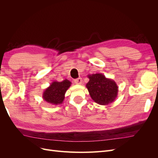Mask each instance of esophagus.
Wrapping results in <instances>:
<instances>
[{"label": "esophagus", "mask_w": 158, "mask_h": 158, "mask_svg": "<svg viewBox=\"0 0 158 158\" xmlns=\"http://www.w3.org/2000/svg\"><path fill=\"white\" fill-rule=\"evenodd\" d=\"M74 82H75V84H78V85L82 84V79L81 78H78L77 79L74 80Z\"/></svg>", "instance_id": "esophagus-1"}]
</instances>
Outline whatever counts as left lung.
Listing matches in <instances>:
<instances>
[{
    "label": "left lung",
    "mask_w": 158,
    "mask_h": 158,
    "mask_svg": "<svg viewBox=\"0 0 158 158\" xmlns=\"http://www.w3.org/2000/svg\"><path fill=\"white\" fill-rule=\"evenodd\" d=\"M88 77L89 80L86 88L95 103L106 106L115 100L118 88L113 80L107 78L101 73L89 74Z\"/></svg>",
    "instance_id": "obj_1"
}]
</instances>
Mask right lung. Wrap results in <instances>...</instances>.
<instances>
[{
	"label": "right lung",
	"instance_id": "obj_1",
	"mask_svg": "<svg viewBox=\"0 0 158 158\" xmlns=\"http://www.w3.org/2000/svg\"><path fill=\"white\" fill-rule=\"evenodd\" d=\"M70 85L71 82L66 79L63 82H52L45 89L43 94V99L47 103L55 106L62 104L64 99L65 93Z\"/></svg>",
	"mask_w": 158,
	"mask_h": 158
}]
</instances>
